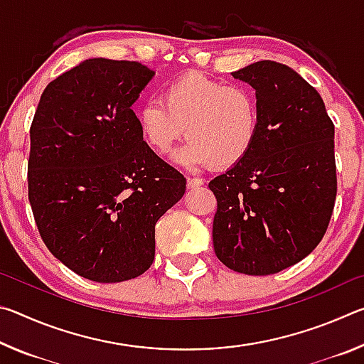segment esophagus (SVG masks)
<instances>
[{"label": "esophagus", "mask_w": 364, "mask_h": 364, "mask_svg": "<svg viewBox=\"0 0 364 364\" xmlns=\"http://www.w3.org/2000/svg\"><path fill=\"white\" fill-rule=\"evenodd\" d=\"M204 184V180L202 178H188V188L189 189H194V188H199Z\"/></svg>", "instance_id": "34e87169"}]
</instances>
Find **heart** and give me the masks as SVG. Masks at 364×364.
Returning <instances> with one entry per match:
<instances>
[{"label":"heart","instance_id":"heart-1","mask_svg":"<svg viewBox=\"0 0 364 364\" xmlns=\"http://www.w3.org/2000/svg\"><path fill=\"white\" fill-rule=\"evenodd\" d=\"M136 123L144 143L159 156L171 151L186 127L189 141L175 154L176 164L230 168L254 147L260 112L255 95L244 86L186 73L164 86L160 101L141 104Z\"/></svg>","mask_w":364,"mask_h":364}]
</instances>
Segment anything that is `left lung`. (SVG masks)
Returning <instances> with one entry per match:
<instances>
[{"mask_svg": "<svg viewBox=\"0 0 364 364\" xmlns=\"http://www.w3.org/2000/svg\"><path fill=\"white\" fill-rule=\"evenodd\" d=\"M231 75L255 90L260 130L241 162L208 183L217 197L213 249L237 273L267 276L311 254L337 194L334 123L297 72L258 60Z\"/></svg>", "mask_w": 364, "mask_h": 364, "instance_id": "obj_1", "label": "left lung"}]
</instances>
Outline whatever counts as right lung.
Wrapping results in <instances>:
<instances>
[{"label": "right lung", "mask_w": 364, "mask_h": 364, "mask_svg": "<svg viewBox=\"0 0 364 364\" xmlns=\"http://www.w3.org/2000/svg\"><path fill=\"white\" fill-rule=\"evenodd\" d=\"M154 75L139 63L86 59L46 86L30 127L28 200L40 236L90 281L149 269L157 220L186 191L132 110Z\"/></svg>", "instance_id": "add662e5"}]
</instances>
